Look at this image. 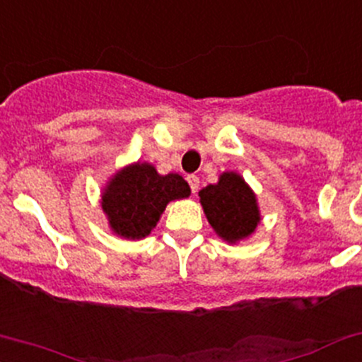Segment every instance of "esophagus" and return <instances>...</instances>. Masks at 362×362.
Instances as JSON below:
<instances>
[{
    "instance_id": "34e87169",
    "label": "esophagus",
    "mask_w": 362,
    "mask_h": 362,
    "mask_svg": "<svg viewBox=\"0 0 362 362\" xmlns=\"http://www.w3.org/2000/svg\"><path fill=\"white\" fill-rule=\"evenodd\" d=\"M187 182L190 185V190H192V194H196L197 189H199V177H197V175H189Z\"/></svg>"
}]
</instances>
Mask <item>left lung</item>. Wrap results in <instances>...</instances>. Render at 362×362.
Listing matches in <instances>:
<instances>
[{
    "label": "left lung",
    "mask_w": 362,
    "mask_h": 362,
    "mask_svg": "<svg viewBox=\"0 0 362 362\" xmlns=\"http://www.w3.org/2000/svg\"><path fill=\"white\" fill-rule=\"evenodd\" d=\"M199 197L208 221L226 242L245 239L259 223L256 197L240 175L223 173L216 185L202 189Z\"/></svg>",
    "instance_id": "obj_1"
}]
</instances>
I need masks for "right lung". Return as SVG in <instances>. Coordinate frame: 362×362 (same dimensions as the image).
<instances>
[{
    "mask_svg": "<svg viewBox=\"0 0 362 362\" xmlns=\"http://www.w3.org/2000/svg\"><path fill=\"white\" fill-rule=\"evenodd\" d=\"M189 194V184L180 175H158L154 166L137 163L115 175L103 194V209L115 233L142 239L156 226L170 201Z\"/></svg>",
    "mask_w": 362,
    "mask_h": 362,
    "instance_id": "right-lung-1",
    "label": "right lung"
}]
</instances>
